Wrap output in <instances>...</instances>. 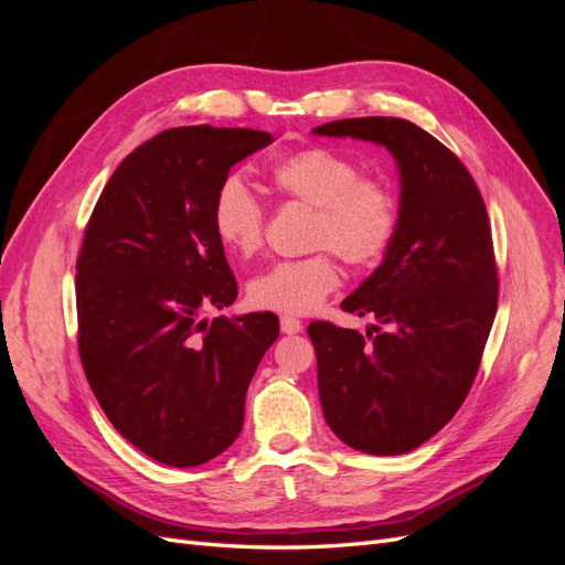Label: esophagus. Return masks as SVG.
<instances>
[{
	"instance_id": "obj_1",
	"label": "esophagus",
	"mask_w": 565,
	"mask_h": 565,
	"mask_svg": "<svg viewBox=\"0 0 565 565\" xmlns=\"http://www.w3.org/2000/svg\"><path fill=\"white\" fill-rule=\"evenodd\" d=\"M280 328H282V332L285 334H297V332H301V320L299 318H295V316H282L280 318Z\"/></svg>"
}]
</instances>
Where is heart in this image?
Listing matches in <instances>:
<instances>
[{"label": "heart", "instance_id": "b5f03b06", "mask_svg": "<svg viewBox=\"0 0 565 565\" xmlns=\"http://www.w3.org/2000/svg\"><path fill=\"white\" fill-rule=\"evenodd\" d=\"M278 195L313 207L309 247L301 259L280 262L249 282L256 309L311 313L334 292L341 273L334 254L351 268L377 266L401 226L396 185L380 174H361V164L322 146L301 148L270 169ZM266 207L249 188L228 177L216 188L212 226L218 243L249 259L266 241Z\"/></svg>", "mask_w": 565, "mask_h": 565}]
</instances>
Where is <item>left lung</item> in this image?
Instances as JSON below:
<instances>
[{"instance_id":"8db88e82","label":"left lung","mask_w":565,"mask_h":565,"mask_svg":"<svg viewBox=\"0 0 565 565\" xmlns=\"http://www.w3.org/2000/svg\"><path fill=\"white\" fill-rule=\"evenodd\" d=\"M386 146L401 167V226L384 264L341 301L377 320L363 337L309 324L330 429L367 455H403L446 426L481 365L498 313V264L481 191L455 152L401 117L313 129Z\"/></svg>"}]
</instances>
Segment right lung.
<instances>
[{
    "label": "right lung",
    "mask_w": 565,
    "mask_h": 565,
    "mask_svg": "<svg viewBox=\"0 0 565 565\" xmlns=\"http://www.w3.org/2000/svg\"><path fill=\"white\" fill-rule=\"evenodd\" d=\"M273 143L268 131L167 129L119 162L77 256V349L98 405L131 446L169 467L224 452L276 313L226 309L237 280L212 226L231 167Z\"/></svg>",
    "instance_id": "right-lung-1"
}]
</instances>
